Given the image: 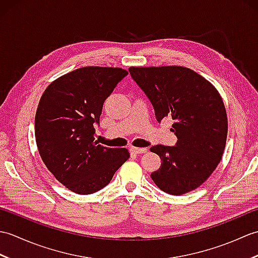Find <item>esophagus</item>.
Masks as SVG:
<instances>
[{"mask_svg": "<svg viewBox=\"0 0 258 258\" xmlns=\"http://www.w3.org/2000/svg\"><path fill=\"white\" fill-rule=\"evenodd\" d=\"M131 153H133V154H144V153L147 152V149H139V147H131L130 149Z\"/></svg>", "mask_w": 258, "mask_h": 258, "instance_id": "34e87169", "label": "esophagus"}]
</instances>
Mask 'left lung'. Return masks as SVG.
Returning a JSON list of instances; mask_svg holds the SVG:
<instances>
[{"label":"left lung","instance_id":"1","mask_svg":"<svg viewBox=\"0 0 258 258\" xmlns=\"http://www.w3.org/2000/svg\"><path fill=\"white\" fill-rule=\"evenodd\" d=\"M149 97L158 122L172 116L175 146L154 145L161 167L151 174L157 187L171 195L196 189L215 171L227 138V115L212 83L184 67L128 69Z\"/></svg>","mask_w":258,"mask_h":258}]
</instances>
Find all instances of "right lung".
<instances>
[{
  "mask_svg": "<svg viewBox=\"0 0 258 258\" xmlns=\"http://www.w3.org/2000/svg\"><path fill=\"white\" fill-rule=\"evenodd\" d=\"M127 74L119 68H81L53 81L38 103V153L54 177L76 194L102 189L128 160L126 149L105 147L94 140L104 102Z\"/></svg>",
  "mask_w": 258,
  "mask_h": 258,
  "instance_id": "add662e5",
  "label": "right lung"
}]
</instances>
